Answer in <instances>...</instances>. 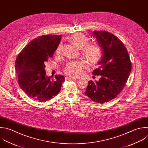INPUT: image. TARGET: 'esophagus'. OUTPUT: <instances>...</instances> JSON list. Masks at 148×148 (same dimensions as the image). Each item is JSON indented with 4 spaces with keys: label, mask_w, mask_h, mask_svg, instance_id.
<instances>
[{
    "label": "esophagus",
    "mask_w": 148,
    "mask_h": 148,
    "mask_svg": "<svg viewBox=\"0 0 148 148\" xmlns=\"http://www.w3.org/2000/svg\"><path fill=\"white\" fill-rule=\"evenodd\" d=\"M65 79L66 80H69V79H71V80H75V79H76V77H72V76H66L65 77Z\"/></svg>",
    "instance_id": "obj_1"
}]
</instances>
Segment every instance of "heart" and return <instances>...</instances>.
I'll use <instances>...</instances> for the list:
<instances>
[{
    "mask_svg": "<svg viewBox=\"0 0 148 148\" xmlns=\"http://www.w3.org/2000/svg\"><path fill=\"white\" fill-rule=\"evenodd\" d=\"M69 42L77 50H81L82 57L91 65H95L99 61L102 56V49L97 44L88 45L90 39L83 33H77L69 39ZM62 46L60 44L56 50V53L60 54L61 53ZM87 65L82 61H73L69 62L65 68V72L71 76H77L82 74L84 69Z\"/></svg>",
    "mask_w": 148,
    "mask_h": 148,
    "instance_id": "b5f03b06",
    "label": "heart"
}]
</instances>
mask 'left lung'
Here are the masks:
<instances>
[{"label":"left lung","mask_w":148,"mask_h":148,"mask_svg":"<svg viewBox=\"0 0 148 148\" xmlns=\"http://www.w3.org/2000/svg\"><path fill=\"white\" fill-rule=\"evenodd\" d=\"M92 35L102 49L99 67L92 73L101 77L98 82L89 81L84 94L92 101L103 103L122 91L131 71V64L126 48L116 36L103 31H95Z\"/></svg>","instance_id":"1"}]
</instances>
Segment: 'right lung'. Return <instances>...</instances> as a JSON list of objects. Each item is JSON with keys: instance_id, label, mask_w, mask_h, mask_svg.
Instances as JSON below:
<instances>
[{"instance_id": "obj_1", "label": "right lung", "mask_w": 148, "mask_h": 148, "mask_svg": "<svg viewBox=\"0 0 148 148\" xmlns=\"http://www.w3.org/2000/svg\"><path fill=\"white\" fill-rule=\"evenodd\" d=\"M61 35H42L28 44L18 56L16 71L20 88L36 101H47L60 91L65 77L47 76L45 64L53 57L61 39Z\"/></svg>"}]
</instances>
